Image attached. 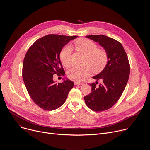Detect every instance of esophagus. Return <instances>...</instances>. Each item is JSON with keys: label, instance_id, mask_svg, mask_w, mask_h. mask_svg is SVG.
Masks as SVG:
<instances>
[{"label": "esophagus", "instance_id": "34e87169", "mask_svg": "<svg viewBox=\"0 0 150 150\" xmlns=\"http://www.w3.org/2000/svg\"><path fill=\"white\" fill-rule=\"evenodd\" d=\"M83 84H84L83 83H79V82H77V81H75L74 82L75 85H83Z\"/></svg>", "mask_w": 150, "mask_h": 150}]
</instances>
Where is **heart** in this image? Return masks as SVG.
I'll list each match as a JSON object with an SVG mask.
<instances>
[{"label":"heart","instance_id":"heart-1","mask_svg":"<svg viewBox=\"0 0 150 150\" xmlns=\"http://www.w3.org/2000/svg\"><path fill=\"white\" fill-rule=\"evenodd\" d=\"M75 48L81 52L86 57L82 66H74L67 71V75L69 79L81 82L92 72L100 73L106 67L108 62V53L103 48H98L92 40L86 38H79L74 42ZM59 58L62 64L68 67L71 64V47L66 45L60 51Z\"/></svg>","mask_w":150,"mask_h":150}]
</instances>
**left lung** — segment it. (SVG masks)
Instances as JSON below:
<instances>
[{"mask_svg":"<svg viewBox=\"0 0 150 150\" xmlns=\"http://www.w3.org/2000/svg\"><path fill=\"white\" fill-rule=\"evenodd\" d=\"M86 37L99 42L108 53V62L100 74L93 77L102 83L90 84L91 92L84 99L91 110L100 112L113 106L120 98L127 83L130 74V63L127 54L117 40L103 35H88Z\"/></svg>","mask_w":150,"mask_h":150,"instance_id":"obj_1","label":"left lung"}]
</instances>
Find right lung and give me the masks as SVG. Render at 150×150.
<instances>
[{"label":"right lung","mask_w":150,"mask_h":150,"mask_svg":"<svg viewBox=\"0 0 150 150\" xmlns=\"http://www.w3.org/2000/svg\"><path fill=\"white\" fill-rule=\"evenodd\" d=\"M77 36L50 34L38 39L26 52L22 76L30 97L38 106L47 111L60 107L74 87L69 79L55 83L54 75L64 76L59 58L63 47Z\"/></svg>","instance_id":"1"}]
</instances>
